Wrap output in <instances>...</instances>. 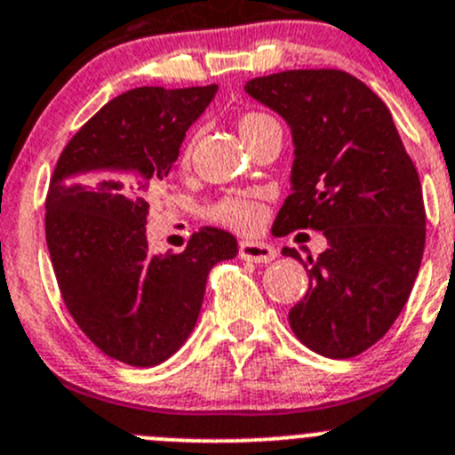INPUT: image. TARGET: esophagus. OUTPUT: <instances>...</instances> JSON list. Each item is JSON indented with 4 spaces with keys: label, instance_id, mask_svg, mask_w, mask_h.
<instances>
[{
    "label": "esophagus",
    "instance_id": "obj_1",
    "mask_svg": "<svg viewBox=\"0 0 455 455\" xmlns=\"http://www.w3.org/2000/svg\"><path fill=\"white\" fill-rule=\"evenodd\" d=\"M278 256L274 247L265 244V242H253V240H242L240 242V258L242 260L251 262H271Z\"/></svg>",
    "mask_w": 455,
    "mask_h": 455
}]
</instances>
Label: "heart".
Here are the masks:
<instances>
[{
  "label": "heart",
  "instance_id": "b5f03b06",
  "mask_svg": "<svg viewBox=\"0 0 455 455\" xmlns=\"http://www.w3.org/2000/svg\"><path fill=\"white\" fill-rule=\"evenodd\" d=\"M274 118L269 114H262V112H244L240 118H237V132H240V137L244 141H251L256 134H260L265 127L274 125ZM190 150H193V139L184 143L181 148V161H186L190 156ZM211 218L215 222L224 224V227H231L237 228V231H249L258 224V208L253 206L251 202L247 199H222V202L215 204L211 208Z\"/></svg>",
  "mask_w": 455,
  "mask_h": 455
}]
</instances>
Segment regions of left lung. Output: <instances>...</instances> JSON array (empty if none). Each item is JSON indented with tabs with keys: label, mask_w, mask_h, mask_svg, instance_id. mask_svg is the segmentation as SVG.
<instances>
[{
	"label": "left lung",
	"mask_w": 455,
	"mask_h": 455,
	"mask_svg": "<svg viewBox=\"0 0 455 455\" xmlns=\"http://www.w3.org/2000/svg\"><path fill=\"white\" fill-rule=\"evenodd\" d=\"M285 118L294 139L291 195L275 235L323 231L328 249L305 265L309 290L290 309L296 337L350 359L379 341L409 300L427 240L422 186L384 100L339 69H291L244 84Z\"/></svg>",
	"instance_id": "left-lung-1"
}]
</instances>
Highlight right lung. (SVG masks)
Segmentation results:
<instances>
[{
    "instance_id": "1",
    "label": "right lung",
    "mask_w": 455,
    "mask_h": 455,
    "mask_svg": "<svg viewBox=\"0 0 455 455\" xmlns=\"http://www.w3.org/2000/svg\"><path fill=\"white\" fill-rule=\"evenodd\" d=\"M218 84L137 87L93 114L55 164L46 193V247L67 309L116 362L150 368L175 355L197 323L208 271L237 242L193 233L181 253H150L148 195L168 177L186 130Z\"/></svg>"
}]
</instances>
